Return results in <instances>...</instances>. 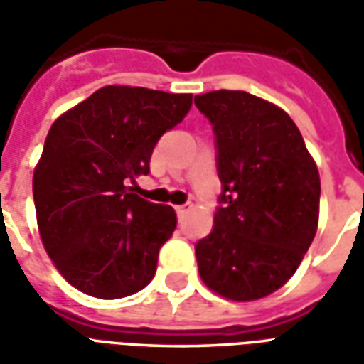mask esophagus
<instances>
[{
    "label": "esophagus",
    "mask_w": 364,
    "mask_h": 364,
    "mask_svg": "<svg viewBox=\"0 0 364 364\" xmlns=\"http://www.w3.org/2000/svg\"><path fill=\"white\" fill-rule=\"evenodd\" d=\"M191 210V205H179V206H175V213H177V216H179V218H183V216H185V214L189 213Z\"/></svg>",
    "instance_id": "obj_1"
}]
</instances>
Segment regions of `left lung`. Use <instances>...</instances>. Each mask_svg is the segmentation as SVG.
<instances>
[{
    "mask_svg": "<svg viewBox=\"0 0 364 364\" xmlns=\"http://www.w3.org/2000/svg\"><path fill=\"white\" fill-rule=\"evenodd\" d=\"M195 105L213 124L222 183L210 234L195 245L198 273L245 302L281 289L312 244L320 175L287 112L245 91H210Z\"/></svg>",
    "mask_w": 364,
    "mask_h": 364,
    "instance_id": "obj_1",
    "label": "left lung"
}]
</instances>
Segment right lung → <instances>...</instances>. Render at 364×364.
<instances>
[{"instance_id": "obj_1", "label": "right lung", "mask_w": 364, "mask_h": 364, "mask_svg": "<svg viewBox=\"0 0 364 364\" xmlns=\"http://www.w3.org/2000/svg\"><path fill=\"white\" fill-rule=\"evenodd\" d=\"M191 105V93L107 85L50 127L33 197L44 250L72 287L112 300L154 279L177 216L130 183L150 173L156 144Z\"/></svg>"}]
</instances>
